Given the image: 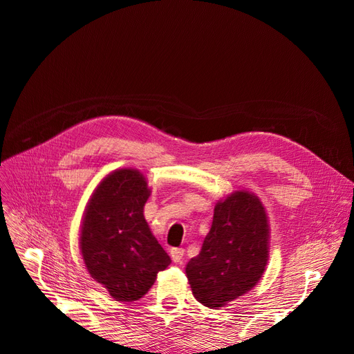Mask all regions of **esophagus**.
<instances>
[{"mask_svg":"<svg viewBox=\"0 0 354 354\" xmlns=\"http://www.w3.org/2000/svg\"><path fill=\"white\" fill-rule=\"evenodd\" d=\"M169 255H171V259H173V261L178 264V263L183 261L185 250H183V248H173V250L169 251Z\"/></svg>","mask_w":354,"mask_h":354,"instance_id":"esophagus-1","label":"esophagus"}]
</instances>
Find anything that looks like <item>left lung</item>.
Returning <instances> with one entry per match:
<instances>
[{
  "label": "left lung",
  "mask_w": 354,
  "mask_h": 354,
  "mask_svg": "<svg viewBox=\"0 0 354 354\" xmlns=\"http://www.w3.org/2000/svg\"><path fill=\"white\" fill-rule=\"evenodd\" d=\"M269 230L263 202L251 192L236 190L216 203L202 250L186 266L201 304L224 307L259 283L269 260Z\"/></svg>",
  "instance_id": "8db88e82"
}]
</instances>
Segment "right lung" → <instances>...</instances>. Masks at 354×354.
Returning <instances> with one entry per match:
<instances>
[{
    "label": "right lung",
    "instance_id": "obj_1",
    "mask_svg": "<svg viewBox=\"0 0 354 354\" xmlns=\"http://www.w3.org/2000/svg\"><path fill=\"white\" fill-rule=\"evenodd\" d=\"M151 189L140 171L115 169L95 187L82 218L85 267L116 301H136L171 263L143 216Z\"/></svg>",
    "mask_w": 354,
    "mask_h": 354
}]
</instances>
